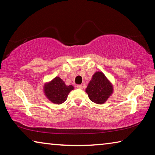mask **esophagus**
I'll return each instance as SVG.
<instances>
[{"instance_id": "esophagus-1", "label": "esophagus", "mask_w": 155, "mask_h": 155, "mask_svg": "<svg viewBox=\"0 0 155 155\" xmlns=\"http://www.w3.org/2000/svg\"><path fill=\"white\" fill-rule=\"evenodd\" d=\"M77 88L78 89V90H83V85H78L77 86Z\"/></svg>"}]
</instances>
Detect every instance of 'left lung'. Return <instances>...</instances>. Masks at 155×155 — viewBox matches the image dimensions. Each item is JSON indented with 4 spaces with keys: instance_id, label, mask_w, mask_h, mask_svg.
<instances>
[{
    "instance_id": "obj_1",
    "label": "left lung",
    "mask_w": 155,
    "mask_h": 155,
    "mask_svg": "<svg viewBox=\"0 0 155 155\" xmlns=\"http://www.w3.org/2000/svg\"><path fill=\"white\" fill-rule=\"evenodd\" d=\"M85 91L93 103L103 104L114 92V87L106 76L98 71L93 74Z\"/></svg>"
}]
</instances>
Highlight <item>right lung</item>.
Masks as SVG:
<instances>
[{"mask_svg": "<svg viewBox=\"0 0 155 155\" xmlns=\"http://www.w3.org/2000/svg\"><path fill=\"white\" fill-rule=\"evenodd\" d=\"M74 90L72 85H67L59 77L44 83L43 91L44 95L51 103L61 104L66 101L68 96Z\"/></svg>", "mask_w": 155, "mask_h": 155, "instance_id": "right-lung-1", "label": "right lung"}]
</instances>
